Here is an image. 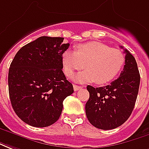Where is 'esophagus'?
Masks as SVG:
<instances>
[{"label":"esophagus","instance_id":"obj_1","mask_svg":"<svg viewBox=\"0 0 149 149\" xmlns=\"http://www.w3.org/2000/svg\"><path fill=\"white\" fill-rule=\"evenodd\" d=\"M74 86V90L75 91H79V90L82 89V88H83V87H82L81 86H77V85H75V84H74V86Z\"/></svg>","mask_w":149,"mask_h":149}]
</instances>
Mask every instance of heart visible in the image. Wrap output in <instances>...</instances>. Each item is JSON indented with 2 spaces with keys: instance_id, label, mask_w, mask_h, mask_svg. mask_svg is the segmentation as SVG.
<instances>
[{
  "instance_id": "b5f03b06",
  "label": "heart",
  "mask_w": 149,
  "mask_h": 149,
  "mask_svg": "<svg viewBox=\"0 0 149 149\" xmlns=\"http://www.w3.org/2000/svg\"><path fill=\"white\" fill-rule=\"evenodd\" d=\"M63 70L67 77L72 76L75 70L82 72L74 76L78 83L95 82L106 84L118 75L124 64V55L120 49L110 48L99 42L83 43L76 46V51L66 49L62 54Z\"/></svg>"
}]
</instances>
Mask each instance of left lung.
<instances>
[{"label":"left lung","instance_id":"obj_1","mask_svg":"<svg viewBox=\"0 0 149 149\" xmlns=\"http://www.w3.org/2000/svg\"><path fill=\"white\" fill-rule=\"evenodd\" d=\"M123 49V46H120ZM125 65L120 77L103 87L86 86L90 98L85 106L86 115L94 127L111 130L120 127L132 112L140 86L136 61L124 49Z\"/></svg>","mask_w":149,"mask_h":149}]
</instances>
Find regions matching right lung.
<instances>
[{"instance_id":"obj_1","label":"right lung","mask_w":149,"mask_h":149,"mask_svg":"<svg viewBox=\"0 0 149 149\" xmlns=\"http://www.w3.org/2000/svg\"><path fill=\"white\" fill-rule=\"evenodd\" d=\"M42 36L16 54L8 76L9 93L17 116L30 126L48 127L59 119L63 100L74 92L63 71L62 54L69 43Z\"/></svg>"}]
</instances>
